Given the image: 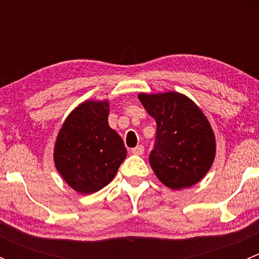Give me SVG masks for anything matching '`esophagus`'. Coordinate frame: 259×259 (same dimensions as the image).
I'll use <instances>...</instances> for the list:
<instances>
[{"label":"esophagus","instance_id":"34e87169","mask_svg":"<svg viewBox=\"0 0 259 259\" xmlns=\"http://www.w3.org/2000/svg\"><path fill=\"white\" fill-rule=\"evenodd\" d=\"M132 153L134 154V155H142V154L144 153V146L143 145L135 146L134 149H132Z\"/></svg>","mask_w":259,"mask_h":259}]
</instances>
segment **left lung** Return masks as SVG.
<instances>
[{
  "label": "left lung",
  "mask_w": 259,
  "mask_h": 259,
  "mask_svg": "<svg viewBox=\"0 0 259 259\" xmlns=\"http://www.w3.org/2000/svg\"><path fill=\"white\" fill-rule=\"evenodd\" d=\"M138 98L156 121L155 144L149 155L155 176L173 190L197 184L215 156V138L205 115L174 91Z\"/></svg>",
  "instance_id": "8db88e82"
}]
</instances>
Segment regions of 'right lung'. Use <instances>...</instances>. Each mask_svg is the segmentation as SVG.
Instances as JSON below:
<instances>
[{
    "label": "right lung",
    "instance_id": "add662e5",
    "mask_svg": "<svg viewBox=\"0 0 259 259\" xmlns=\"http://www.w3.org/2000/svg\"><path fill=\"white\" fill-rule=\"evenodd\" d=\"M108 116V101H85L66 117L57 135L55 165L81 194L106 187L126 156L124 142L109 126Z\"/></svg>",
    "mask_w": 259,
    "mask_h": 259
}]
</instances>
